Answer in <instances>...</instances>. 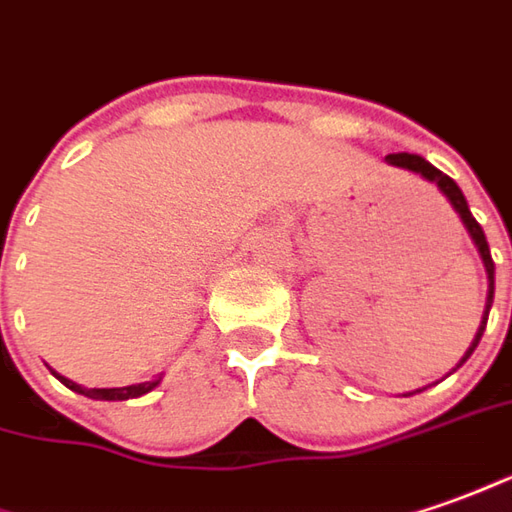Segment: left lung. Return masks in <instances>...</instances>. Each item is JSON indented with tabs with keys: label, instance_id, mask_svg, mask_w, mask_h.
<instances>
[{
	"label": "left lung",
	"instance_id": "left-lung-1",
	"mask_svg": "<svg viewBox=\"0 0 512 512\" xmlns=\"http://www.w3.org/2000/svg\"><path fill=\"white\" fill-rule=\"evenodd\" d=\"M389 165H395V168H403V170H412V173H417V176H423L426 182L437 184V190L443 193V196L451 201V207H454V212L462 218V224H465V229H468V235H471V241L476 243V249H479V257H482V263H485V271H488V302H485V316H482V325H479V330H476L474 342H471V347L465 350V356L460 358V364L451 370V373H457L462 364L471 358V353L476 350V344H479V339H482V333H485V325H488V314H490V305H493V257H490V249H488V241H485V232H482V227L476 224V218L471 215V210H468V201H465V196H462V190L457 187V182L451 179V176H446L443 170H437L431 162H426L423 156L417 154H389L387 156Z\"/></svg>",
	"mask_w": 512,
	"mask_h": 512
}]
</instances>
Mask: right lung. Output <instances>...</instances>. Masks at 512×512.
<instances>
[{
	"mask_svg": "<svg viewBox=\"0 0 512 512\" xmlns=\"http://www.w3.org/2000/svg\"><path fill=\"white\" fill-rule=\"evenodd\" d=\"M52 375L69 387L72 392H78V395H86V398H95V401H128V398H139V395H148L151 389L159 387V381L162 378H154V381H145V384H131V387H114V389H86L81 384H75V381H69L64 375H58L52 370Z\"/></svg>",
	"mask_w": 512,
	"mask_h": 512,
	"instance_id": "right-lung-1",
	"label": "right lung"
}]
</instances>
